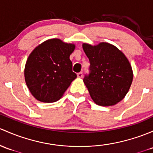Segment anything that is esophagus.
Masks as SVG:
<instances>
[{"label":"esophagus","mask_w":153,"mask_h":153,"mask_svg":"<svg viewBox=\"0 0 153 153\" xmlns=\"http://www.w3.org/2000/svg\"><path fill=\"white\" fill-rule=\"evenodd\" d=\"M77 75H78V78H82V77H83V72H78V73L77 74Z\"/></svg>","instance_id":"1"}]
</instances>
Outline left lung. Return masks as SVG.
<instances>
[{
    "instance_id": "left-lung-1",
    "label": "left lung",
    "mask_w": 153,
    "mask_h": 153,
    "mask_svg": "<svg viewBox=\"0 0 153 153\" xmlns=\"http://www.w3.org/2000/svg\"><path fill=\"white\" fill-rule=\"evenodd\" d=\"M89 60V74L83 82L96 104L109 106L125 97L133 81L131 66L123 53L112 45H83Z\"/></svg>"
}]
</instances>
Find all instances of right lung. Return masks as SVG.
I'll list each match as a JSON object with an SVG mask.
<instances>
[{"label":"right lung","mask_w":153,"mask_h":153,"mask_svg":"<svg viewBox=\"0 0 153 153\" xmlns=\"http://www.w3.org/2000/svg\"><path fill=\"white\" fill-rule=\"evenodd\" d=\"M75 45L53 39L37 46L27 59L25 79L30 93L44 102L60 99L77 75L70 59Z\"/></svg>","instance_id":"right-lung-1"}]
</instances>
